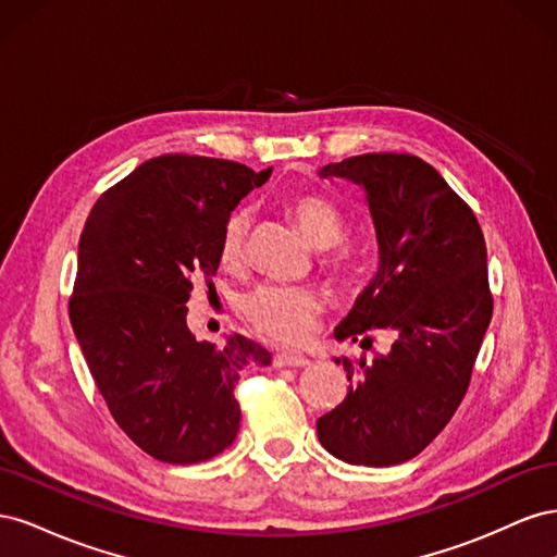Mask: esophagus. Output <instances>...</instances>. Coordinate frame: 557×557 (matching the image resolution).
Returning <instances> with one entry per match:
<instances>
[{
	"mask_svg": "<svg viewBox=\"0 0 557 557\" xmlns=\"http://www.w3.org/2000/svg\"><path fill=\"white\" fill-rule=\"evenodd\" d=\"M276 367H307L309 358L299 356V352H281V356L274 358Z\"/></svg>",
	"mask_w": 557,
	"mask_h": 557,
	"instance_id": "34e87169",
	"label": "esophagus"
}]
</instances>
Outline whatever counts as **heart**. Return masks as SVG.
<instances>
[{
  "label": "heart",
  "mask_w": 557,
  "mask_h": 557,
  "mask_svg": "<svg viewBox=\"0 0 557 557\" xmlns=\"http://www.w3.org/2000/svg\"><path fill=\"white\" fill-rule=\"evenodd\" d=\"M301 234L318 250L327 251L323 264L336 281H348L356 269L350 250L342 248L346 225L344 218L330 199L315 193H297L285 201ZM252 230L250 211H234L221 232L218 258L225 269H239L246 260L248 237ZM325 301L313 288H285V285H262L244 299V315L262 336L285 346L305 344L315 330Z\"/></svg>",
  "instance_id": "obj_1"
}]
</instances>
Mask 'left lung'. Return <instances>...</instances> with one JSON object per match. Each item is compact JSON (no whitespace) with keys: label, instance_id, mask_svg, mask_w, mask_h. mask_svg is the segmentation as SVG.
<instances>
[{"label":"left lung","instance_id":"1","mask_svg":"<svg viewBox=\"0 0 557 557\" xmlns=\"http://www.w3.org/2000/svg\"><path fill=\"white\" fill-rule=\"evenodd\" d=\"M318 174L364 190L379 244V272L334 339L367 348L374 332L395 334L374 360L334 358L350 385L339 407L315 420L318 440L348 465L407 462L460 407L491 325L483 232L442 174L416 156L364 153Z\"/></svg>","mask_w":557,"mask_h":557}]
</instances>
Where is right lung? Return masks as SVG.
I'll use <instances>...</instances> for the list:
<instances>
[{
    "instance_id": "obj_1",
    "label": "right lung",
    "mask_w": 557,
    "mask_h": 557,
    "mask_svg": "<svg viewBox=\"0 0 557 557\" xmlns=\"http://www.w3.org/2000/svg\"><path fill=\"white\" fill-rule=\"evenodd\" d=\"M272 174L230 160L160 156L92 207L78 242L70 320L113 420L150 458L193 465L237 440L234 383L272 352L242 334L223 346L188 330L195 278L218 272L221 232Z\"/></svg>"
}]
</instances>
